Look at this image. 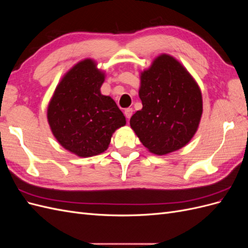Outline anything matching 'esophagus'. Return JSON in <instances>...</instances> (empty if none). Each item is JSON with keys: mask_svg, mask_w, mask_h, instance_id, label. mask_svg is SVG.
I'll return each mask as SVG.
<instances>
[{"mask_svg": "<svg viewBox=\"0 0 248 248\" xmlns=\"http://www.w3.org/2000/svg\"><path fill=\"white\" fill-rule=\"evenodd\" d=\"M132 112H133V109L131 108H128L124 110V115L127 119H130V117L132 116Z\"/></svg>", "mask_w": 248, "mask_h": 248, "instance_id": "1", "label": "esophagus"}]
</instances>
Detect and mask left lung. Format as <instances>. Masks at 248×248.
Returning a JSON list of instances; mask_svg holds the SVG:
<instances>
[{
    "mask_svg": "<svg viewBox=\"0 0 248 248\" xmlns=\"http://www.w3.org/2000/svg\"><path fill=\"white\" fill-rule=\"evenodd\" d=\"M142 108L130 126L150 152L166 155L186 146L196 134L202 114L201 89L178 60L167 54L140 73Z\"/></svg>",
    "mask_w": 248,
    "mask_h": 248,
    "instance_id": "left-lung-1",
    "label": "left lung"
}]
</instances>
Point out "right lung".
Here are the masks:
<instances>
[{
    "label": "right lung",
    "mask_w": 248,
    "mask_h": 248,
    "mask_svg": "<svg viewBox=\"0 0 248 248\" xmlns=\"http://www.w3.org/2000/svg\"><path fill=\"white\" fill-rule=\"evenodd\" d=\"M106 73L92 59H85L67 71L47 107L52 134L67 151L91 157L108 148L112 133L126 124L114 99L102 95Z\"/></svg>",
    "instance_id": "1"
}]
</instances>
